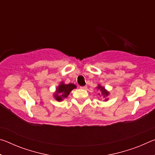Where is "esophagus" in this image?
Instances as JSON below:
<instances>
[{"label":"esophagus","mask_w":155,"mask_h":155,"mask_svg":"<svg viewBox=\"0 0 155 155\" xmlns=\"http://www.w3.org/2000/svg\"><path fill=\"white\" fill-rule=\"evenodd\" d=\"M81 89H82V90H87V86H82V87H81Z\"/></svg>","instance_id":"esophagus-1"}]
</instances>
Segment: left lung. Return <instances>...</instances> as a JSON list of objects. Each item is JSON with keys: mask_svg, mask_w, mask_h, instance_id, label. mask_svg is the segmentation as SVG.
Returning <instances> with one entry per match:
<instances>
[{"mask_svg": "<svg viewBox=\"0 0 155 155\" xmlns=\"http://www.w3.org/2000/svg\"><path fill=\"white\" fill-rule=\"evenodd\" d=\"M96 88L101 91V94H103V96L104 97H107V96H108L109 94V91H107L105 90V88H104V87H102V86H101V85H98V87H97ZM107 100H108V98L105 99V101H107Z\"/></svg>", "mask_w": 155, "mask_h": 155, "instance_id": "obj_1", "label": "left lung"}]
</instances>
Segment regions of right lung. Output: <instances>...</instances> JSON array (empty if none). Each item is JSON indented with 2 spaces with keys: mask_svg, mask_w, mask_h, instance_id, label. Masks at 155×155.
<instances>
[{
  "mask_svg": "<svg viewBox=\"0 0 155 155\" xmlns=\"http://www.w3.org/2000/svg\"><path fill=\"white\" fill-rule=\"evenodd\" d=\"M75 88H77V86L74 84H65L64 82H61L56 89V91L54 94V98L57 101H62L64 98H67L70 91Z\"/></svg>",
  "mask_w": 155,
  "mask_h": 155,
  "instance_id": "1",
  "label": "right lung"
}]
</instances>
